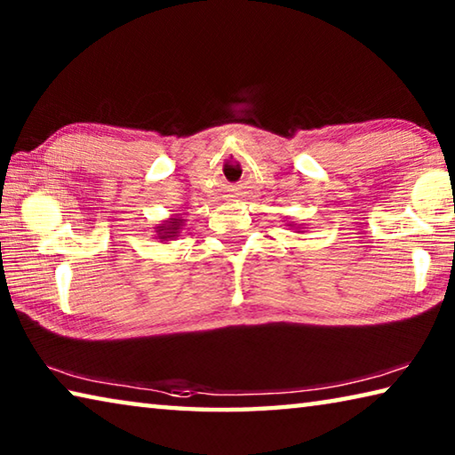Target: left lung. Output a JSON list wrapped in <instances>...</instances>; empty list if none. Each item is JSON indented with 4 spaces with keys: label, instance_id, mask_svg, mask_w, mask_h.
Here are the masks:
<instances>
[{
    "label": "left lung",
    "instance_id": "1",
    "mask_svg": "<svg viewBox=\"0 0 455 455\" xmlns=\"http://www.w3.org/2000/svg\"><path fill=\"white\" fill-rule=\"evenodd\" d=\"M287 227H291V228H297V233H303V227H295V225H292V222H289Z\"/></svg>",
    "mask_w": 455,
    "mask_h": 455
}]
</instances>
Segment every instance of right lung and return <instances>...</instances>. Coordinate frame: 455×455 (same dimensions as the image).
Returning a JSON list of instances; mask_svg holds the SVG:
<instances>
[{"mask_svg": "<svg viewBox=\"0 0 455 455\" xmlns=\"http://www.w3.org/2000/svg\"><path fill=\"white\" fill-rule=\"evenodd\" d=\"M184 217H180V214H172L171 219H166L163 225L156 227V238H160V243L164 241H174L176 236H179L182 233L184 228Z\"/></svg>", "mask_w": 455, "mask_h": 455, "instance_id": "add662e5", "label": "right lung"}]
</instances>
